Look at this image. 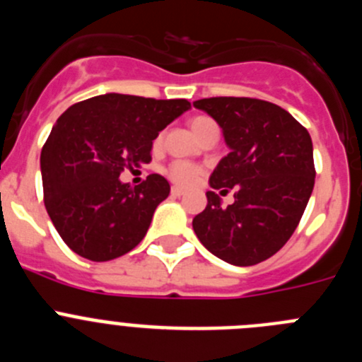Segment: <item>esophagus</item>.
<instances>
[{
	"label": "esophagus",
	"mask_w": 362,
	"mask_h": 362,
	"mask_svg": "<svg viewBox=\"0 0 362 362\" xmlns=\"http://www.w3.org/2000/svg\"><path fill=\"white\" fill-rule=\"evenodd\" d=\"M170 194L174 197H181V196H185V190H183V188H179V187H172Z\"/></svg>",
	"instance_id": "esophagus-1"
}]
</instances>
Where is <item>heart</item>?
Listing matches in <instances>:
<instances>
[{
    "label": "heart",
    "mask_w": 362,
    "mask_h": 362,
    "mask_svg": "<svg viewBox=\"0 0 362 362\" xmlns=\"http://www.w3.org/2000/svg\"><path fill=\"white\" fill-rule=\"evenodd\" d=\"M209 124H214V121L209 119V117L197 116L190 119V129L192 132H194V136H197V134H199L203 129H206ZM166 174H168V177H170L175 185L190 187V185L196 183V179L199 177L201 168L187 161H174L170 166H168Z\"/></svg>",
    "instance_id": "b5f03b06"
}]
</instances>
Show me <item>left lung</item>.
I'll list each match as a JSON object with an SVG mask.
<instances>
[{
	"mask_svg": "<svg viewBox=\"0 0 362 362\" xmlns=\"http://www.w3.org/2000/svg\"><path fill=\"white\" fill-rule=\"evenodd\" d=\"M223 130L230 152L217 163L210 187L233 203L223 206L216 192L192 221L197 239L216 257L252 267L279 252L292 238L315 181L308 130L292 114L252 98L194 101Z\"/></svg>",
	"mask_w": 362,
	"mask_h": 362,
	"instance_id": "left-lung-1",
	"label": "left lung"
}]
</instances>
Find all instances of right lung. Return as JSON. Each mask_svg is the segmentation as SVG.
Wrapping results in <instances>:
<instances>
[{
  "label": "right lung",
  "instance_id": "1",
  "mask_svg": "<svg viewBox=\"0 0 362 362\" xmlns=\"http://www.w3.org/2000/svg\"><path fill=\"white\" fill-rule=\"evenodd\" d=\"M188 108L187 99L110 92L59 116L41 150V177L45 209L70 250L99 263L141 243L170 185L152 174L130 187L119 174L148 163L153 139Z\"/></svg>",
  "mask_w": 362,
  "mask_h": 362
}]
</instances>
